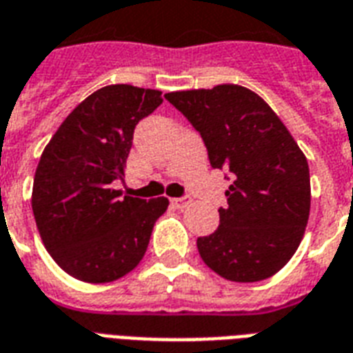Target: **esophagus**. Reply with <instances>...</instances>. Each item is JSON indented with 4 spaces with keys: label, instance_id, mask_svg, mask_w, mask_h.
Masks as SVG:
<instances>
[{
    "label": "esophagus",
    "instance_id": "esophagus-1",
    "mask_svg": "<svg viewBox=\"0 0 353 353\" xmlns=\"http://www.w3.org/2000/svg\"><path fill=\"white\" fill-rule=\"evenodd\" d=\"M172 203L176 205V208H187L190 203L189 196H181V198H172Z\"/></svg>",
    "mask_w": 353,
    "mask_h": 353
}]
</instances>
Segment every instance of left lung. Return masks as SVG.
<instances>
[{
    "mask_svg": "<svg viewBox=\"0 0 353 353\" xmlns=\"http://www.w3.org/2000/svg\"><path fill=\"white\" fill-rule=\"evenodd\" d=\"M164 97L200 132L211 168L232 176L219 228L198 237L202 260L234 283L275 275L294 256L309 221L310 176L303 151L270 104L243 85Z\"/></svg>",
    "mask_w": 353,
    "mask_h": 353,
    "instance_id": "8db88e82",
    "label": "left lung"
}]
</instances>
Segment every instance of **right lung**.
<instances>
[{
    "mask_svg": "<svg viewBox=\"0 0 353 353\" xmlns=\"http://www.w3.org/2000/svg\"><path fill=\"white\" fill-rule=\"evenodd\" d=\"M159 90L106 85L70 112L39 161L31 208L44 247L83 283H112L137 268L168 198L121 196L123 166L140 119L163 103Z\"/></svg>",
    "mask_w": 353,
    "mask_h": 353,
    "instance_id": "right-lung-1",
    "label": "right lung"
}]
</instances>
